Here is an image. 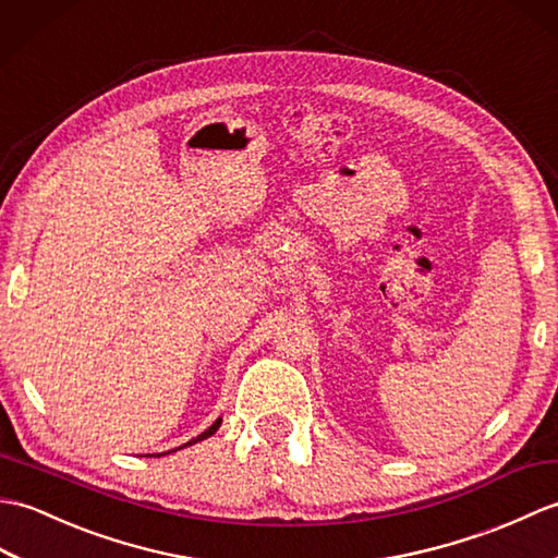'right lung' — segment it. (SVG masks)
<instances>
[{
	"label": "right lung",
	"instance_id": "obj_1",
	"mask_svg": "<svg viewBox=\"0 0 558 558\" xmlns=\"http://www.w3.org/2000/svg\"><path fill=\"white\" fill-rule=\"evenodd\" d=\"M219 425H221V417H217L213 425H209V427H207L205 432H201V435H197V437H193L191 441H185V444H183V447H191V444H197V441H203V439H207V437H213V435H215V432L219 429ZM183 447H179V449H183ZM171 451H177V449H171ZM171 451H167V453H171ZM147 456H165V453H147Z\"/></svg>",
	"mask_w": 558,
	"mask_h": 558
}]
</instances>
